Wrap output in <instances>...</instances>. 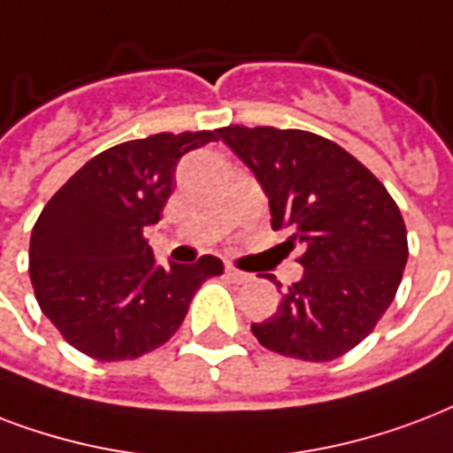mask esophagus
Returning <instances> with one entry per match:
<instances>
[{
    "mask_svg": "<svg viewBox=\"0 0 453 453\" xmlns=\"http://www.w3.org/2000/svg\"><path fill=\"white\" fill-rule=\"evenodd\" d=\"M226 276H229V281L234 283H248L252 279L250 274H245V272H241V269H236V266L226 265Z\"/></svg>",
    "mask_w": 453,
    "mask_h": 453,
    "instance_id": "34e87169",
    "label": "esophagus"
}]
</instances>
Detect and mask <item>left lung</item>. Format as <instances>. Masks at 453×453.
I'll return each instance as SVG.
<instances>
[{
  "mask_svg": "<svg viewBox=\"0 0 453 453\" xmlns=\"http://www.w3.org/2000/svg\"><path fill=\"white\" fill-rule=\"evenodd\" d=\"M217 134L265 188L272 229H290L286 243L304 248L303 279L252 335L283 357L338 359L376 328L402 283L409 245L397 203L331 139L243 125Z\"/></svg>",
  "mask_w": 453,
  "mask_h": 453,
  "instance_id": "left-lung-1",
  "label": "left lung"
}]
</instances>
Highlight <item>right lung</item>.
I'll return each instance as SVG.
<instances>
[{
	"mask_svg": "<svg viewBox=\"0 0 453 453\" xmlns=\"http://www.w3.org/2000/svg\"><path fill=\"white\" fill-rule=\"evenodd\" d=\"M215 132L134 139L94 156L44 205L30 236V281L44 317L99 361L136 359L177 333L219 257L157 266L143 229L160 222L174 170Z\"/></svg>",
	"mask_w": 453,
	"mask_h": 453,
	"instance_id": "obj_1",
	"label": "right lung"
}]
</instances>
